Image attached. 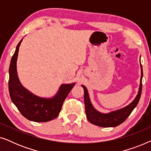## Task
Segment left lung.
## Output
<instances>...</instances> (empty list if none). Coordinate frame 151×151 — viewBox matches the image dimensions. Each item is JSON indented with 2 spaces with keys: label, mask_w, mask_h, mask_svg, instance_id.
<instances>
[{
  "label": "left lung",
  "mask_w": 151,
  "mask_h": 151,
  "mask_svg": "<svg viewBox=\"0 0 151 151\" xmlns=\"http://www.w3.org/2000/svg\"><path fill=\"white\" fill-rule=\"evenodd\" d=\"M141 66V79H140V85L139 88V91L136 98L131 104L128 106L124 107V108L119 109V110L112 111V112L106 113H102L99 112L93 106L91 102L89 96H88V91L86 89V86L82 85L84 88V104H85V111L87 119L93 124L97 125L101 127H115L123 123L127 117L129 116L133 109L137 106L139 102L140 97L142 94V77H143V71H142V64L140 63Z\"/></svg>",
  "instance_id": "8db88e82"
}]
</instances>
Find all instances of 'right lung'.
<instances>
[{"instance_id":"1","label":"right lung","mask_w":151,"mask_h":151,"mask_svg":"<svg viewBox=\"0 0 151 151\" xmlns=\"http://www.w3.org/2000/svg\"><path fill=\"white\" fill-rule=\"evenodd\" d=\"M22 40L16 47L9 69V91L11 100L20 113L30 121L45 122L59 115L63 102L75 83L62 84L57 94L52 98H42L35 96L23 87L18 79L16 61Z\"/></svg>"}]
</instances>
